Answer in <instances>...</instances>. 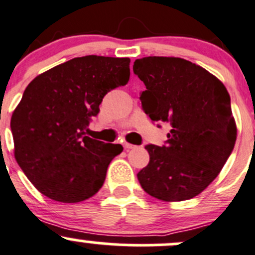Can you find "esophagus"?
<instances>
[{
  "label": "esophagus",
  "mask_w": 255,
  "mask_h": 255,
  "mask_svg": "<svg viewBox=\"0 0 255 255\" xmlns=\"http://www.w3.org/2000/svg\"><path fill=\"white\" fill-rule=\"evenodd\" d=\"M123 146H124V148L125 149H132V148H136V146L135 144H131V143H128V142H124V144H123Z\"/></svg>",
  "instance_id": "esophagus-1"
}]
</instances>
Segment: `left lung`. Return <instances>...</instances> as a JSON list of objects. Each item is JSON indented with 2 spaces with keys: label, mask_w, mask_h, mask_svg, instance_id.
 Here are the masks:
<instances>
[{
  "label": "left lung",
  "mask_w": 255,
  "mask_h": 255,
  "mask_svg": "<svg viewBox=\"0 0 255 255\" xmlns=\"http://www.w3.org/2000/svg\"><path fill=\"white\" fill-rule=\"evenodd\" d=\"M143 81L142 108L152 122L171 125L164 146L147 144L149 163L137 174L149 196L165 202L191 199L225 165L237 137L230 95L216 76L176 57L133 63Z\"/></svg>",
  "instance_id": "left-lung-1"
}]
</instances>
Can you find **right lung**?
I'll list each match as a JSON object with an SVG mask.
<instances>
[{"label": "right lung", "instance_id": "add662e5", "mask_svg": "<svg viewBox=\"0 0 255 255\" xmlns=\"http://www.w3.org/2000/svg\"><path fill=\"white\" fill-rule=\"evenodd\" d=\"M130 79V59L73 58L28 85L10 119L14 157L30 182L53 201L78 203L96 194L122 144L89 136L103 97Z\"/></svg>", "mask_w": 255, "mask_h": 255}]
</instances>
